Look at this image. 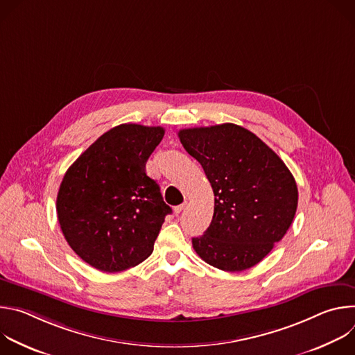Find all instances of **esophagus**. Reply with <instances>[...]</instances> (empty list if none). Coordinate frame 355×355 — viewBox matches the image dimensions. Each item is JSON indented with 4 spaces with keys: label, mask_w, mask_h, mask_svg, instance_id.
Returning <instances> with one entry per match:
<instances>
[{
    "label": "esophagus",
    "mask_w": 355,
    "mask_h": 355,
    "mask_svg": "<svg viewBox=\"0 0 355 355\" xmlns=\"http://www.w3.org/2000/svg\"><path fill=\"white\" fill-rule=\"evenodd\" d=\"M187 205H188V202L185 200L184 204H181V205H178V207H175V208H174V212H175L177 215H178V214H181V212H182V211L187 208Z\"/></svg>",
    "instance_id": "esophagus-1"
}]
</instances>
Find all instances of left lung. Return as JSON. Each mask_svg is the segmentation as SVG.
I'll return each instance as SVG.
<instances>
[{"mask_svg": "<svg viewBox=\"0 0 355 355\" xmlns=\"http://www.w3.org/2000/svg\"><path fill=\"white\" fill-rule=\"evenodd\" d=\"M178 137L200 163L215 193L209 227L192 239L196 254L229 272L254 267L293 220V175L260 137L234 123L181 129Z\"/></svg>", "mask_w": 355, "mask_h": 355, "instance_id": "obj_1", "label": "left lung"}]
</instances>
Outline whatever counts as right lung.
Masks as SVG:
<instances>
[{"instance_id":"add662e5","label":"right lung","mask_w":355,"mask_h":355,"mask_svg":"<svg viewBox=\"0 0 355 355\" xmlns=\"http://www.w3.org/2000/svg\"><path fill=\"white\" fill-rule=\"evenodd\" d=\"M163 136L162 126H115L66 171L58 219L69 245L91 267L125 271L153 251L171 208L146 174V163Z\"/></svg>"}]
</instances>
